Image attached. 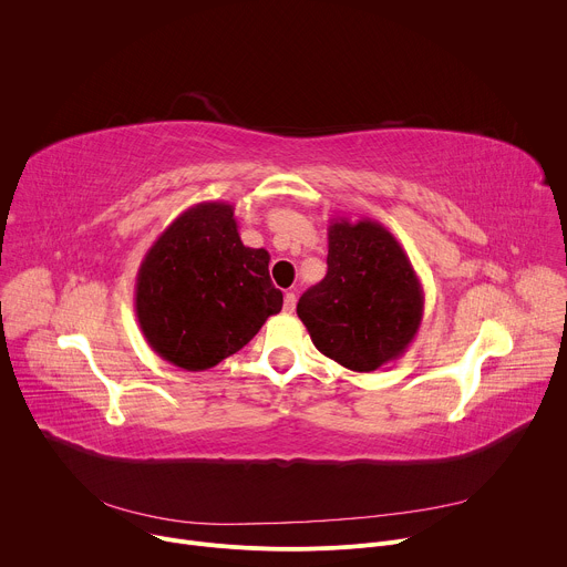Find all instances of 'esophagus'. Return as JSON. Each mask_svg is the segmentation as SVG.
Segmentation results:
<instances>
[{
    "label": "esophagus",
    "mask_w": 567,
    "mask_h": 567,
    "mask_svg": "<svg viewBox=\"0 0 567 567\" xmlns=\"http://www.w3.org/2000/svg\"><path fill=\"white\" fill-rule=\"evenodd\" d=\"M293 309H296V293H293V291H287V293H285V311L291 313Z\"/></svg>",
    "instance_id": "esophagus-1"
}]
</instances>
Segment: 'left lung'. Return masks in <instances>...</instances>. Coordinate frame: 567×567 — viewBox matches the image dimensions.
<instances>
[{"instance_id": "left-lung-1", "label": "left lung", "mask_w": 567, "mask_h": 567, "mask_svg": "<svg viewBox=\"0 0 567 567\" xmlns=\"http://www.w3.org/2000/svg\"><path fill=\"white\" fill-rule=\"evenodd\" d=\"M296 311L318 352L372 372L415 341L424 289L383 224L341 217L328 226V274L300 296Z\"/></svg>"}]
</instances>
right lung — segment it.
Wrapping results in <instances>:
<instances>
[{"instance_id": "right-lung-1", "label": "right lung", "mask_w": 567, "mask_h": 567, "mask_svg": "<svg viewBox=\"0 0 567 567\" xmlns=\"http://www.w3.org/2000/svg\"><path fill=\"white\" fill-rule=\"evenodd\" d=\"M233 206L184 210L147 249L134 309L147 346L168 363L199 372L245 348L282 309L269 251L245 247Z\"/></svg>"}]
</instances>
